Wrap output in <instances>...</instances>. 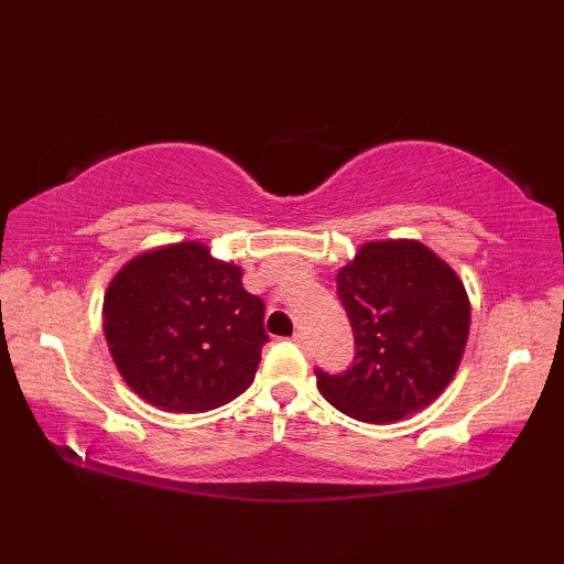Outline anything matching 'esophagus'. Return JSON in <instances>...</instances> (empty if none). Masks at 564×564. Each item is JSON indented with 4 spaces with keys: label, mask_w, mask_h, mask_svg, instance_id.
Listing matches in <instances>:
<instances>
[{
    "label": "esophagus",
    "mask_w": 564,
    "mask_h": 564,
    "mask_svg": "<svg viewBox=\"0 0 564 564\" xmlns=\"http://www.w3.org/2000/svg\"><path fill=\"white\" fill-rule=\"evenodd\" d=\"M293 343H295V346L305 348V336H303V333H295V336H293Z\"/></svg>",
    "instance_id": "1"
}]
</instances>
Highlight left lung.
Segmentation results:
<instances>
[{"mask_svg": "<svg viewBox=\"0 0 564 564\" xmlns=\"http://www.w3.org/2000/svg\"><path fill=\"white\" fill-rule=\"evenodd\" d=\"M356 336L352 366L316 370L318 390L360 423H398L433 403L460 366L470 301L457 273L420 241H370L336 275Z\"/></svg>", "mask_w": 564, "mask_h": 564, "instance_id": "left-lung-1", "label": "left lung"}]
</instances>
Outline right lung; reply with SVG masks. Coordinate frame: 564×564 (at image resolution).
Segmentation results:
<instances>
[{
  "label": "right lung",
  "instance_id": "1",
  "mask_svg": "<svg viewBox=\"0 0 564 564\" xmlns=\"http://www.w3.org/2000/svg\"><path fill=\"white\" fill-rule=\"evenodd\" d=\"M265 305L241 269L184 241L131 259L104 295V336L121 378L169 413H206L253 383Z\"/></svg>",
  "mask_w": 564,
  "mask_h": 564
}]
</instances>
